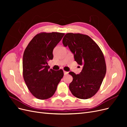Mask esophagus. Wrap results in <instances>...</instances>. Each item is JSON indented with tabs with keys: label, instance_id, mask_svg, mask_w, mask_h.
Listing matches in <instances>:
<instances>
[{
	"label": "esophagus",
	"instance_id": "34e87169",
	"mask_svg": "<svg viewBox=\"0 0 127 127\" xmlns=\"http://www.w3.org/2000/svg\"><path fill=\"white\" fill-rule=\"evenodd\" d=\"M64 75H67V74H68V72L66 71H64Z\"/></svg>",
	"mask_w": 127,
	"mask_h": 127
}]
</instances>
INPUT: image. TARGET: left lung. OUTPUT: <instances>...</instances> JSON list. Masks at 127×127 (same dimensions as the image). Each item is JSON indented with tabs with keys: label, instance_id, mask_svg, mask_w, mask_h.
Masks as SVG:
<instances>
[{
	"label": "left lung",
	"instance_id": "obj_1",
	"mask_svg": "<svg viewBox=\"0 0 127 127\" xmlns=\"http://www.w3.org/2000/svg\"><path fill=\"white\" fill-rule=\"evenodd\" d=\"M63 43L68 46L75 60L83 66L82 71L69 72L73 80L69 86L72 94L80 99H88L97 93L106 74V67L103 53L91 38L82 34L67 33Z\"/></svg>",
	"mask_w": 127,
	"mask_h": 127
}]
</instances>
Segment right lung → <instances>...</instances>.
Returning <instances> with one entry per match:
<instances>
[{"label":"right lung","instance_id":"1","mask_svg":"<svg viewBox=\"0 0 127 127\" xmlns=\"http://www.w3.org/2000/svg\"><path fill=\"white\" fill-rule=\"evenodd\" d=\"M64 35L58 32L38 34L25 50L23 57L24 79L31 93L38 99L52 96L63 77V70L49 69L48 61L53 59V49Z\"/></svg>","mask_w":127,"mask_h":127}]
</instances>
